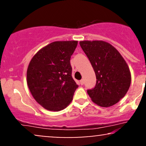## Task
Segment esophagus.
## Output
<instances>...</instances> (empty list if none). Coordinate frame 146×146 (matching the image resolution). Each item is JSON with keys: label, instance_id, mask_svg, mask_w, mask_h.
<instances>
[{"label": "esophagus", "instance_id": "34e87169", "mask_svg": "<svg viewBox=\"0 0 146 146\" xmlns=\"http://www.w3.org/2000/svg\"><path fill=\"white\" fill-rule=\"evenodd\" d=\"M84 81L83 79H82V80H80V84L84 85Z\"/></svg>", "mask_w": 146, "mask_h": 146}]
</instances>
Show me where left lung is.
I'll return each mask as SVG.
<instances>
[{
	"mask_svg": "<svg viewBox=\"0 0 146 146\" xmlns=\"http://www.w3.org/2000/svg\"><path fill=\"white\" fill-rule=\"evenodd\" d=\"M96 75V84L87 93L92 101L102 107H110L126 94L131 82L130 69L119 51L104 41L80 42Z\"/></svg>",
	"mask_w": 146,
	"mask_h": 146,
	"instance_id": "obj_1",
	"label": "left lung"
}]
</instances>
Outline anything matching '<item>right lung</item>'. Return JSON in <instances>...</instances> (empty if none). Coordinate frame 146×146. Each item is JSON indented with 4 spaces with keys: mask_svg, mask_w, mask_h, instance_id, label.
<instances>
[{
    "mask_svg": "<svg viewBox=\"0 0 146 146\" xmlns=\"http://www.w3.org/2000/svg\"><path fill=\"white\" fill-rule=\"evenodd\" d=\"M78 41H57L33 57L27 80L35 100L46 110L59 111L73 100L78 85L72 78L71 57Z\"/></svg>",
    "mask_w": 146,
    "mask_h": 146,
    "instance_id": "add662e5",
    "label": "right lung"
}]
</instances>
